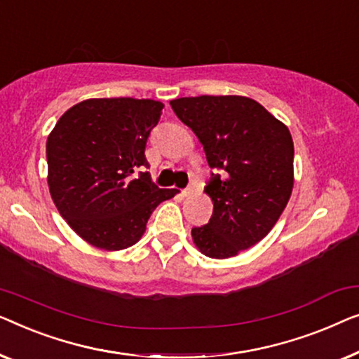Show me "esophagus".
I'll return each instance as SVG.
<instances>
[{"mask_svg":"<svg viewBox=\"0 0 359 359\" xmlns=\"http://www.w3.org/2000/svg\"><path fill=\"white\" fill-rule=\"evenodd\" d=\"M196 190H198V184H196V182L194 180V182H191V184L184 190V195L189 196V195H191V194H195Z\"/></svg>","mask_w":359,"mask_h":359,"instance_id":"34e87169","label":"esophagus"}]
</instances>
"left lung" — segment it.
<instances>
[{"mask_svg":"<svg viewBox=\"0 0 359 359\" xmlns=\"http://www.w3.org/2000/svg\"><path fill=\"white\" fill-rule=\"evenodd\" d=\"M170 107L203 144L216 174L205 187L213 201L208 224L191 239L210 259H229L269 234L294 184V146L287 127L244 95H198Z\"/></svg>","mask_w":359,"mask_h":359,"instance_id":"8db88e82","label":"left lung"}]
</instances>
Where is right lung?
<instances>
[{"label":"right lung","mask_w":359,"mask_h":359,"mask_svg":"<svg viewBox=\"0 0 359 359\" xmlns=\"http://www.w3.org/2000/svg\"><path fill=\"white\" fill-rule=\"evenodd\" d=\"M164 104L153 99H88L68 109L47 140L48 189L76 234L102 250L136 244L175 189L151 182L144 156Z\"/></svg>","instance_id":"right-lung-1"}]
</instances>
